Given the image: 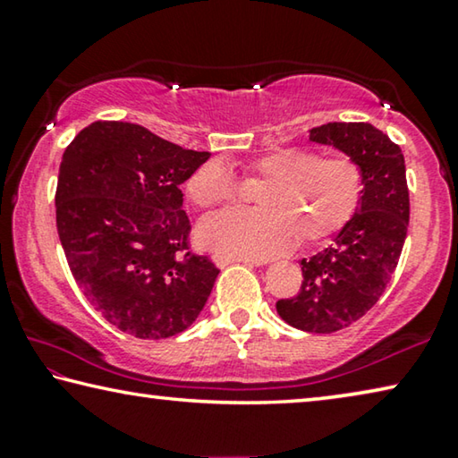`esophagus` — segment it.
<instances>
[{"mask_svg":"<svg viewBox=\"0 0 458 458\" xmlns=\"http://www.w3.org/2000/svg\"><path fill=\"white\" fill-rule=\"evenodd\" d=\"M214 263L217 267H228L232 263H249L247 259H241V257H234V255H224V252H214Z\"/></svg>","mask_w":458,"mask_h":458,"instance_id":"1","label":"esophagus"}]
</instances>
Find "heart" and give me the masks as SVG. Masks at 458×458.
Instances as JSON below:
<instances>
[{
	"label": "heart",
	"mask_w": 458,
	"mask_h": 458,
	"mask_svg": "<svg viewBox=\"0 0 458 458\" xmlns=\"http://www.w3.org/2000/svg\"><path fill=\"white\" fill-rule=\"evenodd\" d=\"M249 176L267 181L257 195L261 211L228 209L199 224L206 247L242 259H271L290 250L302 236L318 242L350 222L364 193V173L350 156H329L304 148H282L249 166ZM189 199L197 208L234 201V174L222 160H208L189 176Z\"/></svg>",
	"instance_id": "heart-1"
}]
</instances>
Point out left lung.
<instances>
[{"label":"left lung","instance_id":"obj_1","mask_svg":"<svg viewBox=\"0 0 458 458\" xmlns=\"http://www.w3.org/2000/svg\"><path fill=\"white\" fill-rule=\"evenodd\" d=\"M310 141L341 149L360 164L364 193L335 242L302 259V285L277 300L285 323L306 333H335L356 323L385 294L409 226L405 158L397 143L370 123H327Z\"/></svg>","mask_w":458,"mask_h":458}]
</instances>
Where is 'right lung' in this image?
<instances>
[{"label":"right lung","instance_id":"add662e5","mask_svg":"<svg viewBox=\"0 0 458 458\" xmlns=\"http://www.w3.org/2000/svg\"><path fill=\"white\" fill-rule=\"evenodd\" d=\"M208 158L123 121L92 123L65 148L61 247L88 302L123 333L173 337L208 302L220 269L189 249L181 209V185Z\"/></svg>","mask_w":458,"mask_h":458}]
</instances>
